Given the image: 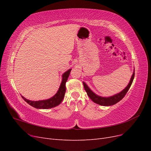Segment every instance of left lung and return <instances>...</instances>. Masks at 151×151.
I'll return each mask as SVG.
<instances>
[{"label":"left lung","instance_id":"1","mask_svg":"<svg viewBox=\"0 0 151 151\" xmlns=\"http://www.w3.org/2000/svg\"><path fill=\"white\" fill-rule=\"evenodd\" d=\"M134 76H135V70H134V73L132 76L129 83L127 85L126 88L123 90H122L120 93L116 94L110 97L99 96L96 94L94 93H93V91L89 89V87L87 86V84L85 83H84V82H83V85H84V89L86 90L87 94H88V96L94 103L98 104L99 105H101V106H111V105L115 104L118 102H119L120 100H122L123 98V97L125 96V94L128 92V91H129V89L130 88V86L132 84V82H133V80L134 79Z\"/></svg>","mask_w":151,"mask_h":151}]
</instances>
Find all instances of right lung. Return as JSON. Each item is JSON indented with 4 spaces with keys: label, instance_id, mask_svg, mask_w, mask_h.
Listing matches in <instances>:
<instances>
[{
    "label": "right lung",
    "instance_id": "add662e5",
    "mask_svg": "<svg viewBox=\"0 0 151 151\" xmlns=\"http://www.w3.org/2000/svg\"><path fill=\"white\" fill-rule=\"evenodd\" d=\"M70 71L71 68L68 69L62 75V81L60 86V88H59L57 93L51 98H49L45 100H41V101H34L27 99L21 96L22 98H23V99L26 103H28L29 105H31V106L36 108L49 109L58 106V104H60L61 103L63 98L65 96V93L66 91L65 83L68 79V76L70 75Z\"/></svg>",
    "mask_w": 151,
    "mask_h": 151
}]
</instances>
